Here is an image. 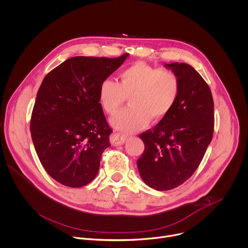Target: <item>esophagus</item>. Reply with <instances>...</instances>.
<instances>
[{
  "instance_id": "1",
  "label": "esophagus",
  "mask_w": 248,
  "mask_h": 248,
  "mask_svg": "<svg viewBox=\"0 0 248 248\" xmlns=\"http://www.w3.org/2000/svg\"><path fill=\"white\" fill-rule=\"evenodd\" d=\"M126 138H127V136H125L122 133L114 132L110 137V142L113 146H121L125 142Z\"/></svg>"
}]
</instances>
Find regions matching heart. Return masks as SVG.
Here are the masks:
<instances>
[{
  "label": "heart",
  "mask_w": 248,
  "mask_h": 248,
  "mask_svg": "<svg viewBox=\"0 0 248 248\" xmlns=\"http://www.w3.org/2000/svg\"><path fill=\"white\" fill-rule=\"evenodd\" d=\"M179 93V78L173 71L137 62L120 73V83L110 79L101 82L99 100L105 112L114 115L129 97L131 106L113 117L111 124L118 130L134 132L150 121H162L176 104Z\"/></svg>",
  "instance_id": "heart-1"
}]
</instances>
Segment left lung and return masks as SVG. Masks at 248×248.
<instances>
[{
	"instance_id": "obj_1",
	"label": "left lung",
	"mask_w": 248,
	"mask_h": 248,
	"mask_svg": "<svg viewBox=\"0 0 248 248\" xmlns=\"http://www.w3.org/2000/svg\"><path fill=\"white\" fill-rule=\"evenodd\" d=\"M179 78L180 93L171 112L139 135L145 151L137 160L141 179L155 190L187 181L201 163L215 126L214 99L202 76L185 62L166 63Z\"/></svg>"
}]
</instances>
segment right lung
<instances>
[{"instance_id": "1", "label": "right lung", "mask_w": 248, "mask_h": 248, "mask_svg": "<svg viewBox=\"0 0 248 248\" xmlns=\"http://www.w3.org/2000/svg\"><path fill=\"white\" fill-rule=\"evenodd\" d=\"M128 55L73 57L44 77L30 129L42 166L58 183L81 187L97 175L113 132L99 103V87Z\"/></svg>"}]
</instances>
